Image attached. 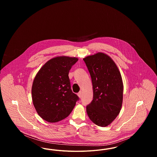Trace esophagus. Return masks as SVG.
I'll return each mask as SVG.
<instances>
[{
    "label": "esophagus",
    "instance_id": "esophagus-1",
    "mask_svg": "<svg viewBox=\"0 0 157 157\" xmlns=\"http://www.w3.org/2000/svg\"><path fill=\"white\" fill-rule=\"evenodd\" d=\"M78 97L81 98L82 97V91H80L79 93H78Z\"/></svg>",
    "mask_w": 157,
    "mask_h": 157
}]
</instances>
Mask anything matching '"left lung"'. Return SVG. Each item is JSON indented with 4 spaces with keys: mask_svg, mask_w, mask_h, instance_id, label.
Masks as SVG:
<instances>
[{
    "mask_svg": "<svg viewBox=\"0 0 157 157\" xmlns=\"http://www.w3.org/2000/svg\"><path fill=\"white\" fill-rule=\"evenodd\" d=\"M83 59L93 87V100L86 106L87 114L97 125L106 127L118 115L122 105L124 85L120 70L104 53L98 52Z\"/></svg>",
    "mask_w": 157,
    "mask_h": 157,
    "instance_id": "obj_1",
    "label": "left lung"
}]
</instances>
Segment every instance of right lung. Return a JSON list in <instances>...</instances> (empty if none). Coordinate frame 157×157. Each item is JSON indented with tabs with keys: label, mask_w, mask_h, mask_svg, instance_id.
<instances>
[{
	"label": "right lung",
	"mask_w": 157,
	"mask_h": 157,
	"mask_svg": "<svg viewBox=\"0 0 157 157\" xmlns=\"http://www.w3.org/2000/svg\"><path fill=\"white\" fill-rule=\"evenodd\" d=\"M78 60L59 56L47 61L35 76L32 98L38 115L49 122L66 118L75 107L78 97L71 89L69 72Z\"/></svg>",
	"instance_id": "right-lung-1"
}]
</instances>
